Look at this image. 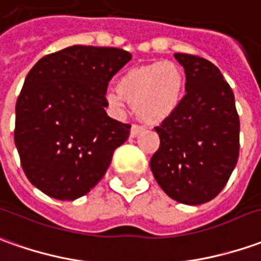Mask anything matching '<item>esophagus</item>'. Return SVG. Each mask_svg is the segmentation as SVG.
<instances>
[{
	"instance_id": "1",
	"label": "esophagus",
	"mask_w": 261,
	"mask_h": 261,
	"mask_svg": "<svg viewBox=\"0 0 261 261\" xmlns=\"http://www.w3.org/2000/svg\"><path fill=\"white\" fill-rule=\"evenodd\" d=\"M144 131V127L143 125H138V124H133L131 125V131H130V136L131 137H137L140 133H143Z\"/></svg>"
}]
</instances>
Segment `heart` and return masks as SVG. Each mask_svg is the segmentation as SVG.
Masks as SVG:
<instances>
[{
    "label": "heart",
    "instance_id": "obj_1",
    "mask_svg": "<svg viewBox=\"0 0 261 261\" xmlns=\"http://www.w3.org/2000/svg\"><path fill=\"white\" fill-rule=\"evenodd\" d=\"M116 91L106 94L108 107L121 113L124 101L133 106L138 117L148 123H160L174 113L182 97L184 77L174 63L163 61L133 67L118 79Z\"/></svg>",
    "mask_w": 261,
    "mask_h": 261
}]
</instances>
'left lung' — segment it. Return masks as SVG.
<instances>
[{"label": "left lung", "instance_id": "8db88e82", "mask_svg": "<svg viewBox=\"0 0 261 261\" xmlns=\"http://www.w3.org/2000/svg\"><path fill=\"white\" fill-rule=\"evenodd\" d=\"M174 57L186 72V95L154 128L160 148L150 167L168 197L197 205L216 197L233 173L240 120L234 94L214 64L190 54Z\"/></svg>", "mask_w": 261, "mask_h": 261}]
</instances>
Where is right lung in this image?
<instances>
[{
    "label": "right lung",
    "instance_id": "right-lung-1",
    "mask_svg": "<svg viewBox=\"0 0 261 261\" xmlns=\"http://www.w3.org/2000/svg\"><path fill=\"white\" fill-rule=\"evenodd\" d=\"M128 51L72 45L42 57L15 106L14 141L30 182L57 200L83 197L106 174L130 125L107 116L108 81Z\"/></svg>",
    "mask_w": 261,
    "mask_h": 261
}]
</instances>
